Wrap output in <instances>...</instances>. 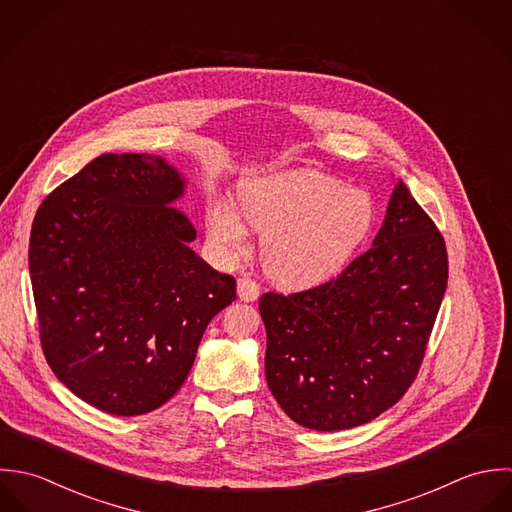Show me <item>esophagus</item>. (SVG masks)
<instances>
[{
  "label": "esophagus",
  "instance_id": "esophagus-1",
  "mask_svg": "<svg viewBox=\"0 0 512 512\" xmlns=\"http://www.w3.org/2000/svg\"><path fill=\"white\" fill-rule=\"evenodd\" d=\"M237 293H239V299L245 301V303H251V301H257L259 297V285L255 279L251 277H241L237 281Z\"/></svg>",
  "mask_w": 512,
  "mask_h": 512
}]
</instances>
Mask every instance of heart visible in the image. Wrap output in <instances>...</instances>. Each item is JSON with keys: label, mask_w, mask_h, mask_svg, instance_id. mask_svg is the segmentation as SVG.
Masks as SVG:
<instances>
[{"label": "heart", "mask_w": 512, "mask_h": 512, "mask_svg": "<svg viewBox=\"0 0 512 512\" xmlns=\"http://www.w3.org/2000/svg\"><path fill=\"white\" fill-rule=\"evenodd\" d=\"M245 219L265 231L267 271L285 283H314L340 271L368 239L376 204L364 190L316 170L297 168L249 180L241 186ZM209 235L227 255L243 251L247 227L225 202L209 209Z\"/></svg>", "instance_id": "b5f03b06"}]
</instances>
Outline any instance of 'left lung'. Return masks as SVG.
<instances>
[{
	"label": "left lung",
	"instance_id": "1",
	"mask_svg": "<svg viewBox=\"0 0 512 512\" xmlns=\"http://www.w3.org/2000/svg\"><path fill=\"white\" fill-rule=\"evenodd\" d=\"M445 239L400 180L374 245L299 293H263L265 374L299 425L372 421L413 384L447 287Z\"/></svg>",
	"mask_w": 512,
	"mask_h": 512
}]
</instances>
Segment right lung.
I'll use <instances>...</instances> for the list:
<instances>
[{"mask_svg": "<svg viewBox=\"0 0 512 512\" xmlns=\"http://www.w3.org/2000/svg\"><path fill=\"white\" fill-rule=\"evenodd\" d=\"M184 180L160 156L103 154L39 205L29 275L53 374L112 415H142L184 384L235 279L188 243Z\"/></svg>", "mask_w": 512, "mask_h": 512, "instance_id": "add662e5", "label": "right lung"}]
</instances>
